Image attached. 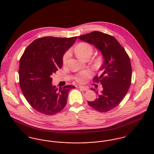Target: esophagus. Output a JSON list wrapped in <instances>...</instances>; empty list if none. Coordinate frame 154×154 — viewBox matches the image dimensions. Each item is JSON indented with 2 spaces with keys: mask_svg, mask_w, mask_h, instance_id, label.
I'll use <instances>...</instances> for the list:
<instances>
[{
  "mask_svg": "<svg viewBox=\"0 0 154 154\" xmlns=\"http://www.w3.org/2000/svg\"><path fill=\"white\" fill-rule=\"evenodd\" d=\"M78 88H79V89H82V90H83V91H88V87H87L80 86V87H79Z\"/></svg>",
  "mask_w": 154,
  "mask_h": 154,
  "instance_id": "obj_1",
  "label": "esophagus"
}]
</instances>
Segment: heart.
Returning <instances> with one entry per match:
<instances>
[{
    "label": "heart",
    "mask_w": 154,
    "mask_h": 154,
    "mask_svg": "<svg viewBox=\"0 0 154 154\" xmlns=\"http://www.w3.org/2000/svg\"><path fill=\"white\" fill-rule=\"evenodd\" d=\"M74 50L76 54L80 58L86 60L87 59H89L92 54L93 47L91 44H89L87 42H81L79 44H77ZM70 57V51H67L63 54L62 59V63L63 65L65 66L67 64ZM99 62H100L99 59L96 60V62L98 63ZM90 75H91V72L88 70L82 71L76 74L74 76V79L75 80L76 82L78 83L83 84L87 82Z\"/></svg>",
    "instance_id": "b5f03b06"
}]
</instances>
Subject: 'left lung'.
<instances>
[{
	"label": "left lung",
	"instance_id": "left-lung-1",
	"mask_svg": "<svg viewBox=\"0 0 154 154\" xmlns=\"http://www.w3.org/2000/svg\"><path fill=\"white\" fill-rule=\"evenodd\" d=\"M78 38L93 44L103 56L104 63L100 68L102 74L93 79L94 82L101 84L103 89L100 94L97 92V98L88 101V104L99 112H108L119 105L131 86L132 67L129 56L122 45L109 34L95 31Z\"/></svg>",
	"mask_w": 154,
	"mask_h": 154
}]
</instances>
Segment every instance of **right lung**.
<instances>
[{"instance_id": "1", "label": "right lung", "mask_w": 154, "mask_h": 154, "mask_svg": "<svg viewBox=\"0 0 154 154\" xmlns=\"http://www.w3.org/2000/svg\"><path fill=\"white\" fill-rule=\"evenodd\" d=\"M77 37L37 38L25 50L20 59V85L29 105L42 114L51 116L63 110L69 91L75 87L56 88L51 75L62 66V56Z\"/></svg>"}]
</instances>
